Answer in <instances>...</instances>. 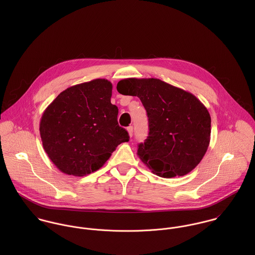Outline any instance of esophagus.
Returning <instances> with one entry per match:
<instances>
[{"label": "esophagus", "mask_w": 255, "mask_h": 255, "mask_svg": "<svg viewBox=\"0 0 255 255\" xmlns=\"http://www.w3.org/2000/svg\"><path fill=\"white\" fill-rule=\"evenodd\" d=\"M127 130H128V135L131 137L132 134H133V128L130 126V127H128V128H127Z\"/></svg>", "instance_id": "esophagus-1"}]
</instances>
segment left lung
<instances>
[{
	"mask_svg": "<svg viewBox=\"0 0 255 255\" xmlns=\"http://www.w3.org/2000/svg\"><path fill=\"white\" fill-rule=\"evenodd\" d=\"M117 90L137 96L145 108L149 133L137 155L153 174L182 177L200 163L210 142L211 118L199 99L157 78H125Z\"/></svg>",
	"mask_w": 255,
	"mask_h": 255,
	"instance_id": "8db88e82",
	"label": "left lung"
}]
</instances>
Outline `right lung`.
Returning <instances> with one entry per match:
<instances>
[{
  "label": "right lung",
  "instance_id": "add662e5",
  "mask_svg": "<svg viewBox=\"0 0 255 255\" xmlns=\"http://www.w3.org/2000/svg\"><path fill=\"white\" fill-rule=\"evenodd\" d=\"M113 85L97 78L67 88L40 121L43 148L64 174L83 177L99 170L117 146L129 139L111 103Z\"/></svg>",
  "mask_w": 255,
  "mask_h": 255
}]
</instances>
